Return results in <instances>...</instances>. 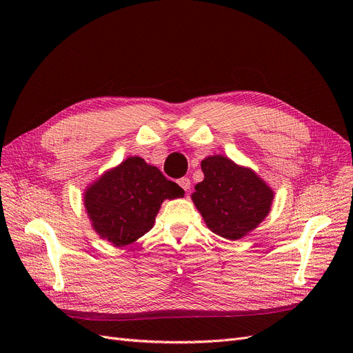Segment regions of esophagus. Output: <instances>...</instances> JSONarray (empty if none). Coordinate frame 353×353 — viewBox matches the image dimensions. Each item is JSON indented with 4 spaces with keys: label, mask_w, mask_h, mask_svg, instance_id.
I'll return each mask as SVG.
<instances>
[{
    "label": "esophagus",
    "mask_w": 353,
    "mask_h": 353,
    "mask_svg": "<svg viewBox=\"0 0 353 353\" xmlns=\"http://www.w3.org/2000/svg\"><path fill=\"white\" fill-rule=\"evenodd\" d=\"M178 184H179V187H181V188H184L185 191H190V185H191V183H190V178H187V176H184V178H179V179H178Z\"/></svg>",
    "instance_id": "obj_1"
}]
</instances>
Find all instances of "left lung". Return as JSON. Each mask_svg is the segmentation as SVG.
<instances>
[{
	"label": "left lung",
	"instance_id": "1",
	"mask_svg": "<svg viewBox=\"0 0 353 353\" xmlns=\"http://www.w3.org/2000/svg\"><path fill=\"white\" fill-rule=\"evenodd\" d=\"M201 170L205 179L191 197L212 232L237 240L268 215L274 193L253 170L223 156L206 157Z\"/></svg>",
	"mask_w": 353,
	"mask_h": 353
}]
</instances>
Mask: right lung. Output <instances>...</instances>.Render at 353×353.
<instances>
[{"label": "right lung", "mask_w": 353, "mask_h": 353, "mask_svg": "<svg viewBox=\"0 0 353 353\" xmlns=\"http://www.w3.org/2000/svg\"><path fill=\"white\" fill-rule=\"evenodd\" d=\"M184 190L141 157H130L92 184L83 201L94 230L114 245H126L150 231L165 199Z\"/></svg>", "instance_id": "right-lung-1"}]
</instances>
